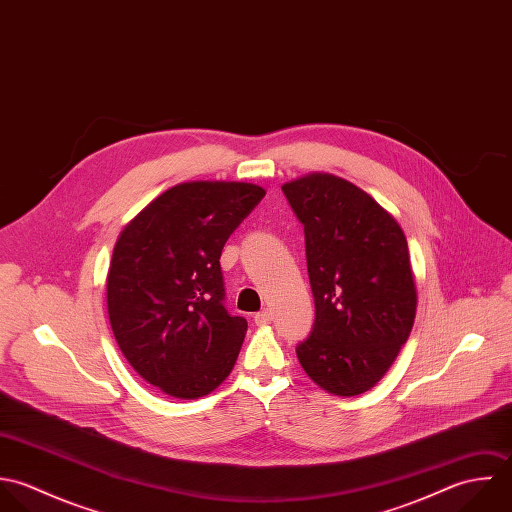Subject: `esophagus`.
I'll list each match as a JSON object with an SVG mask.
<instances>
[{
    "label": "esophagus",
    "instance_id": "obj_1",
    "mask_svg": "<svg viewBox=\"0 0 512 512\" xmlns=\"http://www.w3.org/2000/svg\"><path fill=\"white\" fill-rule=\"evenodd\" d=\"M270 320H272V312H270V310H262V312H258V314L254 316L256 326H266V324H270Z\"/></svg>",
    "mask_w": 512,
    "mask_h": 512
}]
</instances>
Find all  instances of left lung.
I'll use <instances>...</instances> for the list:
<instances>
[{
	"instance_id": "8db88e82",
	"label": "left lung",
	"mask_w": 512,
	"mask_h": 512,
	"mask_svg": "<svg viewBox=\"0 0 512 512\" xmlns=\"http://www.w3.org/2000/svg\"><path fill=\"white\" fill-rule=\"evenodd\" d=\"M282 190L304 224L316 304L298 359L328 393L359 395L387 373L415 322L405 234L385 208L340 176L314 172Z\"/></svg>"
}]
</instances>
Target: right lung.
I'll return each instance as SVG.
<instances>
[{
    "label": "right lung",
    "mask_w": 512,
    "mask_h": 512,
    "mask_svg": "<svg viewBox=\"0 0 512 512\" xmlns=\"http://www.w3.org/2000/svg\"><path fill=\"white\" fill-rule=\"evenodd\" d=\"M264 194L250 182H182L117 238L107 274L115 340L133 369L171 397L208 395L236 363L248 322L224 308L220 254Z\"/></svg>",
    "instance_id": "right-lung-1"
}]
</instances>
